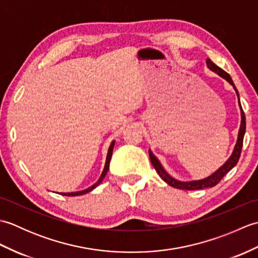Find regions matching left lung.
<instances>
[{
  "label": "left lung",
  "mask_w": 258,
  "mask_h": 258,
  "mask_svg": "<svg viewBox=\"0 0 258 258\" xmlns=\"http://www.w3.org/2000/svg\"><path fill=\"white\" fill-rule=\"evenodd\" d=\"M206 65L207 68L210 69L211 71H213L214 73H216L221 76V78L225 79L229 84H231L235 92H236V95L238 97V105L240 108V126H239V131H238V136H237V141H236V144L234 146V150L232 155L229 156L228 160L223 164V165L217 169V171L214 172L210 176H207L205 178H202V179H197V180H188V182H182V180H178V179H175L174 177H172L171 175H169L164 167L162 166L161 162L158 161V158L153 154V152L151 150H149L150 153V160L151 163L153 164V166L156 169V172L160 175V177L164 180V182L167 183L168 185L173 186L175 188H179V189H188V190H194V189H202V188H207V187H213V186H215L216 184H218L221 182V179L225 176V175L231 171L233 167L236 166V164L239 160V156H240V152H242V147H243V140H244V135H245V131H246V118H245V114L243 112V108L242 105H240V102H239V94H238V91L236 87H235L234 82L232 80L231 76L229 74H227L225 71L222 70L221 68H218L216 64H214L210 58L206 59Z\"/></svg>",
  "instance_id": "1"
}]
</instances>
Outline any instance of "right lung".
Wrapping results in <instances>:
<instances>
[{
	"label": "right lung",
	"instance_id": "right-lung-1",
	"mask_svg": "<svg viewBox=\"0 0 258 258\" xmlns=\"http://www.w3.org/2000/svg\"><path fill=\"white\" fill-rule=\"evenodd\" d=\"M114 144H115V141H113L112 143H111V145H109V147H108V152H107V156H106L105 166H104V169H103V172H102V174H101L100 178H98V180H97V182H96L94 185H92L91 187L86 188V189H83V190H80V191H72V193H61V195H67V196H79V195H84V194H86V193H90V191L94 189V188L96 187V186L100 185V184L102 183V180L104 179V177L106 176L107 172H108V168H109V162H111V157H112V154H113Z\"/></svg>",
	"mask_w": 258,
	"mask_h": 258
}]
</instances>
